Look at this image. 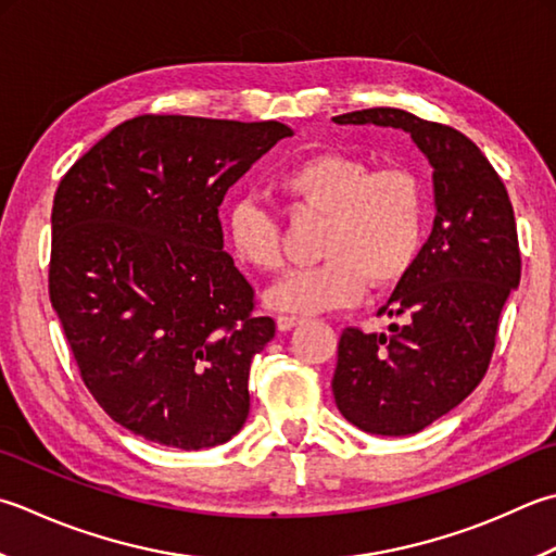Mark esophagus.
<instances>
[{"label":"esophagus","instance_id":"1","mask_svg":"<svg viewBox=\"0 0 556 556\" xmlns=\"http://www.w3.org/2000/svg\"><path fill=\"white\" fill-rule=\"evenodd\" d=\"M299 323H301V318H296V315H279V318H277V328H279L281 332H287V330H291V328H296Z\"/></svg>","mask_w":556,"mask_h":556}]
</instances>
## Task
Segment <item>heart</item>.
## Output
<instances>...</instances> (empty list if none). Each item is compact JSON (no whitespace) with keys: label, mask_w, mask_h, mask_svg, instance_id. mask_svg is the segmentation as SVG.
<instances>
[{"label":"heart","mask_w":556,"mask_h":556,"mask_svg":"<svg viewBox=\"0 0 556 556\" xmlns=\"http://www.w3.org/2000/svg\"><path fill=\"white\" fill-rule=\"evenodd\" d=\"M293 212L323 216L315 253L320 265L296 269L267 291V306L296 315L346 308L368 285L395 287L409 275L427 236V194L409 168L371 170L366 161L320 151L293 163L277 180ZM236 257L257 271H277L279 226L255 200H238L226 214Z\"/></svg>","instance_id":"b5f03b06"}]
</instances>
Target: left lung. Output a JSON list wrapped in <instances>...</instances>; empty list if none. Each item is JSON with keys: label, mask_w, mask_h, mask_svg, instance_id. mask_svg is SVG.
Segmentation results:
<instances>
[{"label": "left lung", "mask_w": 556, "mask_h": 556, "mask_svg": "<svg viewBox=\"0 0 556 556\" xmlns=\"http://www.w3.org/2000/svg\"><path fill=\"white\" fill-rule=\"evenodd\" d=\"M405 129L433 168L437 216L415 267L378 313L390 332L346 328L337 346V409L366 433L409 437L480 386L498 318L520 281L514 206L492 163L458 129L397 108L332 117Z\"/></svg>", "instance_id": "8db88e82"}]
</instances>
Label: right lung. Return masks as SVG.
I'll list each match as a JSON object with an SVG mask.
<instances>
[{
	"label": "right lung",
	"instance_id": "1",
	"mask_svg": "<svg viewBox=\"0 0 556 556\" xmlns=\"http://www.w3.org/2000/svg\"><path fill=\"white\" fill-rule=\"evenodd\" d=\"M291 127L141 115L67 170L50 301L86 388L135 437L200 451L243 429L250 362L275 337L224 250L226 190Z\"/></svg>",
	"mask_w": 556,
	"mask_h": 556
}]
</instances>
